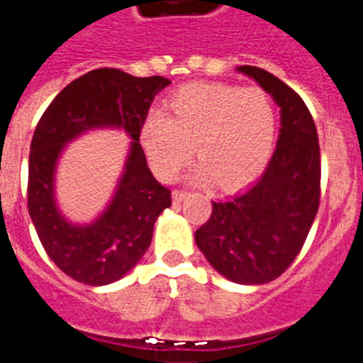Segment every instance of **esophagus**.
<instances>
[{"label": "esophagus", "instance_id": "obj_1", "mask_svg": "<svg viewBox=\"0 0 363 363\" xmlns=\"http://www.w3.org/2000/svg\"><path fill=\"white\" fill-rule=\"evenodd\" d=\"M186 197H188V193L182 191V189H175V191L172 193V199H174L175 204H179V202H182Z\"/></svg>", "mask_w": 363, "mask_h": 363}]
</instances>
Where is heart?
Returning <instances> with one entry per match:
<instances>
[{
  "instance_id": "obj_1",
  "label": "heart",
  "mask_w": 363,
  "mask_h": 363,
  "mask_svg": "<svg viewBox=\"0 0 363 363\" xmlns=\"http://www.w3.org/2000/svg\"><path fill=\"white\" fill-rule=\"evenodd\" d=\"M277 114L269 94L258 87L189 84L172 94L168 114L145 118L140 143L159 179H168L195 154L188 179L238 188L252 181L269 159Z\"/></svg>"
}]
</instances>
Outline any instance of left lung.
Masks as SVG:
<instances>
[{"label": "left lung", "instance_id": "1", "mask_svg": "<svg viewBox=\"0 0 363 363\" xmlns=\"http://www.w3.org/2000/svg\"><path fill=\"white\" fill-rule=\"evenodd\" d=\"M279 107L281 128L265 172L249 188L213 202L211 218L195 231L209 265L238 284L279 277L301 252L320 199V148L303 98L256 66L236 67Z\"/></svg>", "mask_w": 363, "mask_h": 363}]
</instances>
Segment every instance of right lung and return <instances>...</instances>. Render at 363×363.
Instances as JSON below:
<instances>
[{"label": "right lung", "mask_w": 363, "mask_h": 363, "mask_svg": "<svg viewBox=\"0 0 363 363\" xmlns=\"http://www.w3.org/2000/svg\"><path fill=\"white\" fill-rule=\"evenodd\" d=\"M164 77H132L100 67L67 84L44 111L30 145L28 213L52 262L91 286L111 284L145 256L157 216L170 208V189L159 184L140 145V130ZM116 128L131 138L124 172L106 209L91 223H71L56 204L60 155L80 135Z\"/></svg>", "instance_id": "add662e5"}]
</instances>
